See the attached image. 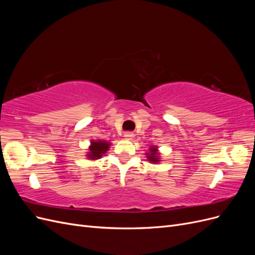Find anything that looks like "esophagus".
I'll return each instance as SVG.
<instances>
[{
  "label": "esophagus",
  "instance_id": "esophagus-1",
  "mask_svg": "<svg viewBox=\"0 0 255 255\" xmlns=\"http://www.w3.org/2000/svg\"><path fill=\"white\" fill-rule=\"evenodd\" d=\"M133 137H134V134H133V133H130V132L125 133V138H126L127 140H132Z\"/></svg>",
  "mask_w": 255,
  "mask_h": 255
}]
</instances>
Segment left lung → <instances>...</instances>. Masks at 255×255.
<instances>
[{
	"label": "left lung",
	"mask_w": 255,
	"mask_h": 255,
	"mask_svg": "<svg viewBox=\"0 0 255 255\" xmlns=\"http://www.w3.org/2000/svg\"><path fill=\"white\" fill-rule=\"evenodd\" d=\"M146 159H148L151 164H159L160 163V153L157 145H151L149 151L145 152Z\"/></svg>",
	"instance_id": "8db88e82"
}]
</instances>
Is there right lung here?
Here are the masks:
<instances>
[{
  "label": "right lung",
  "mask_w": 255,
  "mask_h": 255,
  "mask_svg": "<svg viewBox=\"0 0 255 255\" xmlns=\"http://www.w3.org/2000/svg\"><path fill=\"white\" fill-rule=\"evenodd\" d=\"M111 142L101 139H91L90 145L88 146V152H86V157L90 160H97L102 158L106 152L111 148Z\"/></svg>",
  "instance_id": "right-lung-1"
}]
</instances>
